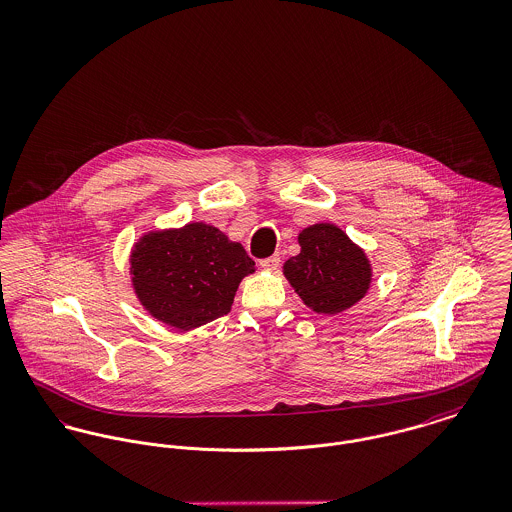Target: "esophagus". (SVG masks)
Masks as SVG:
<instances>
[{
	"label": "esophagus",
	"instance_id": "34e87169",
	"mask_svg": "<svg viewBox=\"0 0 512 512\" xmlns=\"http://www.w3.org/2000/svg\"><path fill=\"white\" fill-rule=\"evenodd\" d=\"M259 265H261V269H265V271H275V269H278V265H280V257L273 255V257L261 259Z\"/></svg>",
	"mask_w": 512,
	"mask_h": 512
}]
</instances>
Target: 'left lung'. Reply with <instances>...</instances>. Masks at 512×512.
I'll use <instances>...</instances> for the list:
<instances>
[{
    "instance_id": "8db88e82",
    "label": "left lung",
    "mask_w": 512,
    "mask_h": 512,
    "mask_svg": "<svg viewBox=\"0 0 512 512\" xmlns=\"http://www.w3.org/2000/svg\"><path fill=\"white\" fill-rule=\"evenodd\" d=\"M298 243L300 253L284 263L282 273L310 310L341 314L366 296L372 265L364 249L339 226H308L298 234Z\"/></svg>"
}]
</instances>
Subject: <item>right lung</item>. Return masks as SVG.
Returning <instances> with one entry per match:
<instances>
[{
  "label": "right lung",
  "instance_id": "obj_1",
  "mask_svg": "<svg viewBox=\"0 0 512 512\" xmlns=\"http://www.w3.org/2000/svg\"><path fill=\"white\" fill-rule=\"evenodd\" d=\"M251 273L255 261L243 245L204 222L148 232L130 253L138 302L152 317L181 331L228 314L239 282Z\"/></svg>",
  "mask_w": 512,
  "mask_h": 512
}]
</instances>
